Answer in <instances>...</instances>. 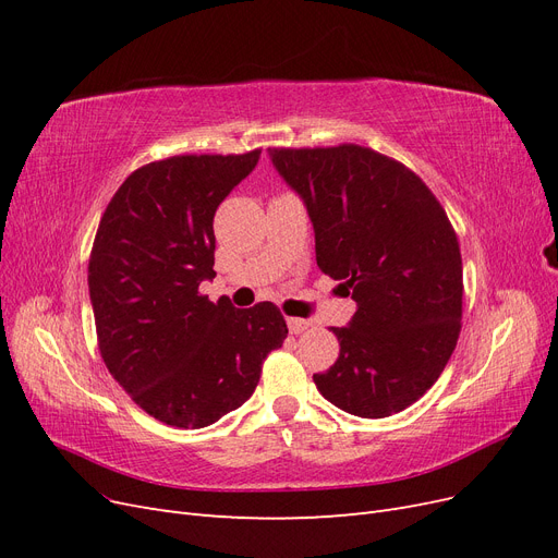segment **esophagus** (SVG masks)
<instances>
[{"mask_svg": "<svg viewBox=\"0 0 558 558\" xmlns=\"http://www.w3.org/2000/svg\"><path fill=\"white\" fill-rule=\"evenodd\" d=\"M286 324H289V330L293 335H300V332H305L310 328V320H305V318H289Z\"/></svg>", "mask_w": 558, "mask_h": 558, "instance_id": "34e87169", "label": "esophagus"}]
</instances>
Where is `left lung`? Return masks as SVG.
<instances>
[{
	"instance_id": "1",
	"label": "left lung",
	"mask_w": 558,
	"mask_h": 558,
	"mask_svg": "<svg viewBox=\"0 0 558 558\" xmlns=\"http://www.w3.org/2000/svg\"><path fill=\"white\" fill-rule=\"evenodd\" d=\"M269 158L305 199L318 269L356 300L316 388L363 418L402 412L459 342L463 263L447 211L410 167L367 146H279Z\"/></svg>"
}]
</instances>
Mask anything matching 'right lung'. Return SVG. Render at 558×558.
I'll return each instance as SVG.
<instances>
[{
	"mask_svg": "<svg viewBox=\"0 0 558 558\" xmlns=\"http://www.w3.org/2000/svg\"><path fill=\"white\" fill-rule=\"evenodd\" d=\"M246 154H183L142 165L107 205L90 251L97 347L134 404L174 428H205L256 391L289 328L272 302H211L214 214L256 167Z\"/></svg>",
	"mask_w": 558,
	"mask_h": 558,
	"instance_id": "1",
	"label": "right lung"
}]
</instances>
